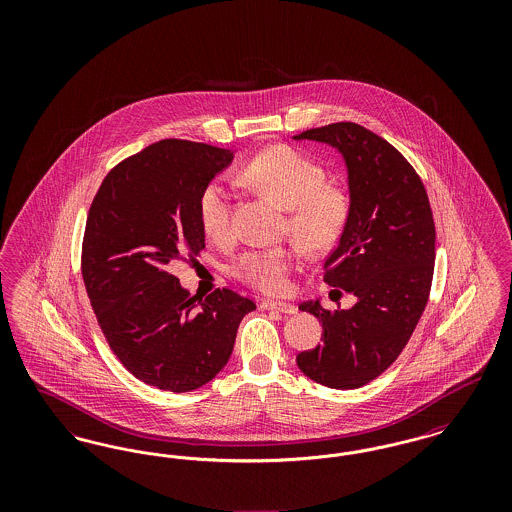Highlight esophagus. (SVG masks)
Here are the masks:
<instances>
[{
    "label": "esophagus",
    "mask_w": 512,
    "mask_h": 512,
    "mask_svg": "<svg viewBox=\"0 0 512 512\" xmlns=\"http://www.w3.org/2000/svg\"><path fill=\"white\" fill-rule=\"evenodd\" d=\"M261 307L265 311H278V313H284V315H295L297 313V307L292 303H282V301H263Z\"/></svg>",
    "instance_id": "esophagus-1"
}]
</instances>
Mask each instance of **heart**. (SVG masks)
Instances as JSON below:
<instances>
[{
  "label": "heart",
  "instance_id": "1",
  "mask_svg": "<svg viewBox=\"0 0 512 512\" xmlns=\"http://www.w3.org/2000/svg\"><path fill=\"white\" fill-rule=\"evenodd\" d=\"M236 182L253 192L267 195L288 211L293 238L309 251H324L340 240L349 205L338 188L326 184V172L292 147H270L255 155L236 172ZM234 194L213 180L199 197L201 228L213 242H228L232 226ZM293 255L288 247H263L245 251L234 263L238 280L263 293H280L288 286Z\"/></svg>",
  "mask_w": 512,
  "mask_h": 512
}]
</instances>
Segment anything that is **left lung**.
I'll list each match as a JSON object with an SVG mask.
<instances>
[{
    "instance_id": "left-lung-1",
    "label": "left lung",
    "mask_w": 512,
    "mask_h": 512,
    "mask_svg": "<svg viewBox=\"0 0 512 512\" xmlns=\"http://www.w3.org/2000/svg\"><path fill=\"white\" fill-rule=\"evenodd\" d=\"M293 140L334 147L343 159L349 213L336 249L324 261V282L355 295L351 309L299 305L322 322L324 343L297 355L317 384L355 390L399 357L428 303L436 226L422 180L407 159L355 122L305 130Z\"/></svg>"
}]
</instances>
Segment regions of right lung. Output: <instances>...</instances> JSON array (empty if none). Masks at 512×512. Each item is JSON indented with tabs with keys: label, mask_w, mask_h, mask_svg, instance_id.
<instances>
[{
	"label": "right lung",
	"mask_w": 512,
	"mask_h": 512,
	"mask_svg": "<svg viewBox=\"0 0 512 512\" xmlns=\"http://www.w3.org/2000/svg\"><path fill=\"white\" fill-rule=\"evenodd\" d=\"M236 151L161 140L109 172L92 201L82 278L109 347L128 372L186 393L226 366L255 303L232 290L197 301L171 272L205 247L199 197Z\"/></svg>",
	"instance_id": "right-lung-1"
}]
</instances>
